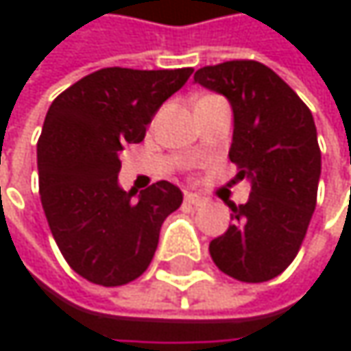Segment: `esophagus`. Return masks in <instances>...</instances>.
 <instances>
[{"mask_svg": "<svg viewBox=\"0 0 351 351\" xmlns=\"http://www.w3.org/2000/svg\"><path fill=\"white\" fill-rule=\"evenodd\" d=\"M184 203H189V205H193V207H199V205H203V203H205V197H201V195H197V193L186 191V193H184Z\"/></svg>", "mask_w": 351, "mask_h": 351, "instance_id": "1", "label": "esophagus"}]
</instances>
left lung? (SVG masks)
<instances>
[{
	"mask_svg": "<svg viewBox=\"0 0 351 351\" xmlns=\"http://www.w3.org/2000/svg\"><path fill=\"white\" fill-rule=\"evenodd\" d=\"M195 83L226 95L234 109L230 160L250 178L234 226L209 244L215 266L242 282H266L295 260L317 205L321 150L311 109L266 64L228 60L203 66Z\"/></svg>",
	"mask_w": 351,
	"mask_h": 351,
	"instance_id": "8db88e82",
	"label": "left lung"
}]
</instances>
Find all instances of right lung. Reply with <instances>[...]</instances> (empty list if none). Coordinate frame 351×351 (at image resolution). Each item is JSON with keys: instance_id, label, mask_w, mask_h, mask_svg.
<instances>
[{"instance_id": "right-lung-1", "label": "right lung", "mask_w": 351, "mask_h": 351, "mask_svg": "<svg viewBox=\"0 0 351 351\" xmlns=\"http://www.w3.org/2000/svg\"><path fill=\"white\" fill-rule=\"evenodd\" d=\"M193 69L136 71L109 66L64 89L38 138L40 201L69 266L101 287H121L150 266L162 221L182 203L169 180L123 191L119 152L138 144L146 125Z\"/></svg>"}]
</instances>
